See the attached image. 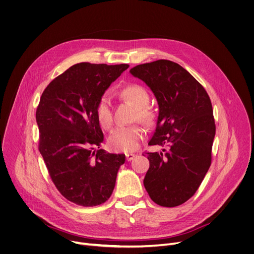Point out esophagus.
Returning a JSON list of instances; mask_svg holds the SVG:
<instances>
[{"instance_id":"obj_1","label":"esophagus","mask_w":254,"mask_h":254,"mask_svg":"<svg viewBox=\"0 0 254 254\" xmlns=\"http://www.w3.org/2000/svg\"><path fill=\"white\" fill-rule=\"evenodd\" d=\"M136 156H137V155L133 154V153H127V154H126V157H127V161L132 160Z\"/></svg>"}]
</instances>
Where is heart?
Returning a JSON list of instances; mask_svg holds the SVG:
<instances>
[{"mask_svg": "<svg viewBox=\"0 0 254 254\" xmlns=\"http://www.w3.org/2000/svg\"><path fill=\"white\" fill-rule=\"evenodd\" d=\"M121 96L128 100L137 108L134 113V120L141 122L146 126H152L155 122V114L149 107L150 97L147 90L140 84H129L121 91ZM96 115L101 127L108 129L113 124L112 100L108 94H104L97 103ZM144 136V129L140 126L118 127L108 138L109 146L121 152H132L140 146V142Z\"/></svg>", "mask_w": 254, "mask_h": 254, "instance_id": "b5f03b06", "label": "heart"}]
</instances>
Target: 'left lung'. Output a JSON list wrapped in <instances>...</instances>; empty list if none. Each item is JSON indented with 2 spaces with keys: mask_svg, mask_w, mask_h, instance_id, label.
Here are the masks:
<instances>
[{
  "mask_svg": "<svg viewBox=\"0 0 254 254\" xmlns=\"http://www.w3.org/2000/svg\"><path fill=\"white\" fill-rule=\"evenodd\" d=\"M129 72L147 84L159 106L149 144L167 147L148 153L145 189L156 204L179 206L195 194L211 163L215 125L209 96L193 75L170 60L140 64Z\"/></svg>",
  "mask_w": 254,
  "mask_h": 254,
  "instance_id": "8db88e82",
  "label": "left lung"
}]
</instances>
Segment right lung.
<instances>
[{
    "label": "right lung",
    "instance_id": "add662e5",
    "mask_svg": "<svg viewBox=\"0 0 254 254\" xmlns=\"http://www.w3.org/2000/svg\"><path fill=\"white\" fill-rule=\"evenodd\" d=\"M128 66L77 63L42 94L36 113L39 150L58 191L77 205L97 206L107 201L126 161L125 154L100 148L104 136L96 107Z\"/></svg>",
    "mask_w": 254,
    "mask_h": 254
}]
</instances>
